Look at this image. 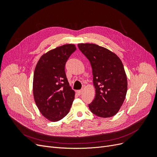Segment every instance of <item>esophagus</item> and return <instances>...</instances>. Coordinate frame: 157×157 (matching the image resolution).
Returning <instances> with one entry per match:
<instances>
[{
	"mask_svg": "<svg viewBox=\"0 0 157 157\" xmlns=\"http://www.w3.org/2000/svg\"><path fill=\"white\" fill-rule=\"evenodd\" d=\"M77 93L78 94V95H79V96H80L82 94V90H77Z\"/></svg>",
	"mask_w": 157,
	"mask_h": 157,
	"instance_id": "1",
	"label": "esophagus"
}]
</instances>
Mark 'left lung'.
Returning a JSON list of instances; mask_svg holds the SVG:
<instances>
[{"instance_id": "8db88e82", "label": "left lung", "mask_w": 157, "mask_h": 157, "mask_svg": "<svg viewBox=\"0 0 157 157\" xmlns=\"http://www.w3.org/2000/svg\"><path fill=\"white\" fill-rule=\"evenodd\" d=\"M78 47L90 61L96 96L88 106L99 117H111L119 111L128 88L127 77L120 58L111 51L95 44L81 43Z\"/></svg>"}]
</instances>
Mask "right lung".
Wrapping results in <instances>:
<instances>
[{"label": "right lung", "instance_id": "1", "mask_svg": "<svg viewBox=\"0 0 157 157\" xmlns=\"http://www.w3.org/2000/svg\"><path fill=\"white\" fill-rule=\"evenodd\" d=\"M76 50L72 44L57 47L42 55L36 65L33 84L35 101L42 115L52 122L67 115L75 99L65 65Z\"/></svg>", "mask_w": 157, "mask_h": 157}]
</instances>
